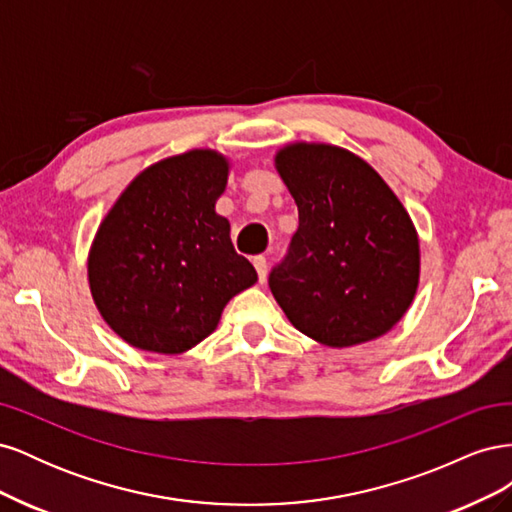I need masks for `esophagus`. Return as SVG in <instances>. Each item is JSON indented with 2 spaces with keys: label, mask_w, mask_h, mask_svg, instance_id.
Wrapping results in <instances>:
<instances>
[{
  "label": "esophagus",
  "mask_w": 512,
  "mask_h": 512,
  "mask_svg": "<svg viewBox=\"0 0 512 512\" xmlns=\"http://www.w3.org/2000/svg\"><path fill=\"white\" fill-rule=\"evenodd\" d=\"M254 267H256V273H258V280L265 282L267 280V258L265 256H254Z\"/></svg>",
  "instance_id": "1"
}]
</instances>
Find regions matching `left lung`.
Here are the masks:
<instances>
[{
  "mask_svg": "<svg viewBox=\"0 0 512 512\" xmlns=\"http://www.w3.org/2000/svg\"><path fill=\"white\" fill-rule=\"evenodd\" d=\"M275 168L299 207L288 254L269 275L288 320L331 348L391 331L421 273L404 205L374 168L342 147L294 143L277 151Z\"/></svg>",
  "mask_w": 512,
  "mask_h": 512,
  "instance_id": "left-lung-1",
  "label": "left lung"
}]
</instances>
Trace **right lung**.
<instances>
[{"label": "right lung", "mask_w": 512, "mask_h": 512, "mask_svg": "<svg viewBox=\"0 0 512 512\" xmlns=\"http://www.w3.org/2000/svg\"><path fill=\"white\" fill-rule=\"evenodd\" d=\"M228 160L192 149L145 168L102 220L89 252V288L123 342L158 354L194 348L226 303L256 284L252 262L215 213Z\"/></svg>", "instance_id": "1"}]
</instances>
